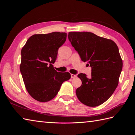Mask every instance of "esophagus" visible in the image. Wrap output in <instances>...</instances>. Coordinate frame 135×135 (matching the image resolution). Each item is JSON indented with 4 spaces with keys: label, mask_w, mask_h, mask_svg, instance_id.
<instances>
[{
    "label": "esophagus",
    "mask_w": 135,
    "mask_h": 135,
    "mask_svg": "<svg viewBox=\"0 0 135 135\" xmlns=\"http://www.w3.org/2000/svg\"><path fill=\"white\" fill-rule=\"evenodd\" d=\"M77 76H76V75H75V74H71V78H76Z\"/></svg>",
    "instance_id": "esophagus-1"
}]
</instances>
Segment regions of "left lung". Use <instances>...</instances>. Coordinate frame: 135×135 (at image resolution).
Segmentation results:
<instances>
[{"instance_id":"1","label":"left lung","mask_w":135,"mask_h":135,"mask_svg":"<svg viewBox=\"0 0 135 135\" xmlns=\"http://www.w3.org/2000/svg\"><path fill=\"white\" fill-rule=\"evenodd\" d=\"M68 38L81 61L91 67V76L78 75L81 85L76 90L83 104L97 107L110 97L119 82L123 62L119 49L113 40L90 32H69Z\"/></svg>"}]
</instances>
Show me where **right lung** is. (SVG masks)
<instances>
[{
    "label": "right lung",
    "mask_w": 135,
    "mask_h": 135,
    "mask_svg": "<svg viewBox=\"0 0 135 135\" xmlns=\"http://www.w3.org/2000/svg\"><path fill=\"white\" fill-rule=\"evenodd\" d=\"M66 36V32H60L35 34L22 48L20 71L28 93L36 100H51L64 81L70 79V73L57 72L52 65Z\"/></svg>",
    "instance_id": "right-lung-1"
}]
</instances>
